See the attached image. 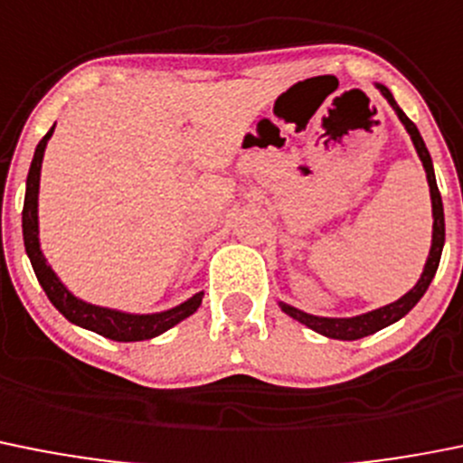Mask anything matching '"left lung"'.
Here are the masks:
<instances>
[{
	"instance_id": "1",
	"label": "left lung",
	"mask_w": 463,
	"mask_h": 463,
	"mask_svg": "<svg viewBox=\"0 0 463 463\" xmlns=\"http://www.w3.org/2000/svg\"><path fill=\"white\" fill-rule=\"evenodd\" d=\"M381 91L385 100L390 103V108L395 109L397 118L402 121V126L406 128V133L411 135V142L415 146V154H418L420 163L425 167L427 174V184H430V197H431V218H434V224H431V248L430 254H427L425 269H422V275H420L418 282L413 284V289L406 291L402 298H397L395 303H388L383 307H376L372 312H364V315L355 317H319V315H309V312H303V309L294 307L289 303H282L278 300V305L282 307L284 315H289L291 319L300 321L303 326H307L309 330L324 335V337L330 339H345V342H354V339L367 337V335H374L379 330L388 328L395 321H400L402 317H406L415 305L420 303V298L425 296V291L430 289L431 279H434L436 270H439L440 252H443L445 243V215H443V202H440L439 185H436V174H434V163H431V156L425 146V139L420 135V130L415 128V124L402 112V108L397 105L395 96L390 93V89L385 84H374Z\"/></svg>"
}]
</instances>
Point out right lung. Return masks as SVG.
I'll use <instances>...</instances> for the list:
<instances>
[{
  "label": "right lung",
  "instance_id": "right-lung-1",
  "mask_svg": "<svg viewBox=\"0 0 463 463\" xmlns=\"http://www.w3.org/2000/svg\"><path fill=\"white\" fill-rule=\"evenodd\" d=\"M57 126V124H54ZM54 126L48 130L36 151H33L32 167L27 174V190H24V206H23V239L27 257L32 261V269L36 273L38 284L43 287L45 296L50 303L66 317L71 324L87 328L91 333H99L103 337L114 339V342H142L163 335L165 330L174 328L190 315H194L202 305L203 291H197L184 303L174 305V307L163 309V312H151V315H135V312H124V309L103 307V305H93L87 300L78 298L73 291L68 289L66 284L59 279L52 266L45 260L43 250H41V239H38V190H41V167H43L45 146L54 133Z\"/></svg>",
  "mask_w": 463,
  "mask_h": 463
}]
</instances>
